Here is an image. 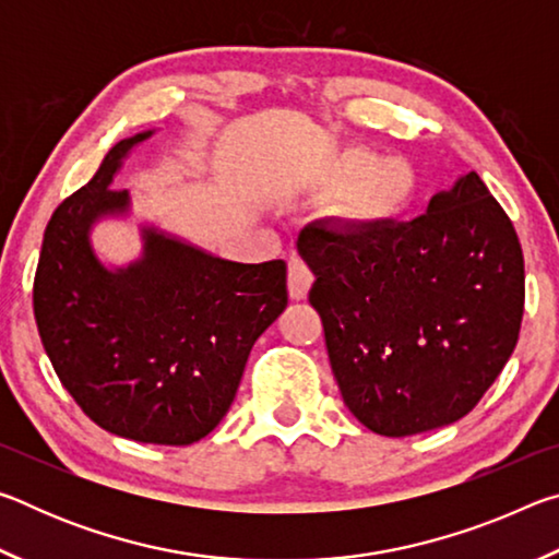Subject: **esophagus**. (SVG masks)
Returning <instances> with one entry per match:
<instances>
[{"label": "esophagus", "instance_id": "34e87169", "mask_svg": "<svg viewBox=\"0 0 559 559\" xmlns=\"http://www.w3.org/2000/svg\"><path fill=\"white\" fill-rule=\"evenodd\" d=\"M313 281H316V276H313V271L308 269L306 261L298 257H293L288 261V293L293 300H306L310 286H313Z\"/></svg>", "mask_w": 559, "mask_h": 559}]
</instances>
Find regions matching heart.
Instances as JSON below:
<instances>
[{"label": "heart", "mask_w": 559, "mask_h": 559, "mask_svg": "<svg viewBox=\"0 0 559 559\" xmlns=\"http://www.w3.org/2000/svg\"><path fill=\"white\" fill-rule=\"evenodd\" d=\"M370 163L372 159H367L365 165ZM414 200L416 177L412 167L400 159H390L353 187L345 200V216L357 226H380L402 216Z\"/></svg>", "instance_id": "b5f03b06"}]
</instances>
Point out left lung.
<instances>
[{
	"mask_svg": "<svg viewBox=\"0 0 559 559\" xmlns=\"http://www.w3.org/2000/svg\"><path fill=\"white\" fill-rule=\"evenodd\" d=\"M316 273L340 394L367 429L412 437L459 421L513 355L525 263L513 222L476 173L412 222H313L298 236Z\"/></svg>",
	"mask_w": 559,
	"mask_h": 559,
	"instance_id": "1",
	"label": "left lung"
}]
</instances>
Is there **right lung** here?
Masks as SVG:
<instances>
[{
    "label": "right lung",
    "mask_w": 559,
    "mask_h": 559,
    "mask_svg": "<svg viewBox=\"0 0 559 559\" xmlns=\"http://www.w3.org/2000/svg\"><path fill=\"white\" fill-rule=\"evenodd\" d=\"M153 132L120 140L56 206L34 276V318L56 374L100 429L187 447L224 419L253 343L288 306L286 263H236L143 229V259L108 271L93 222L126 214L110 182Z\"/></svg>",
    "instance_id": "right-lung-1"
}]
</instances>
